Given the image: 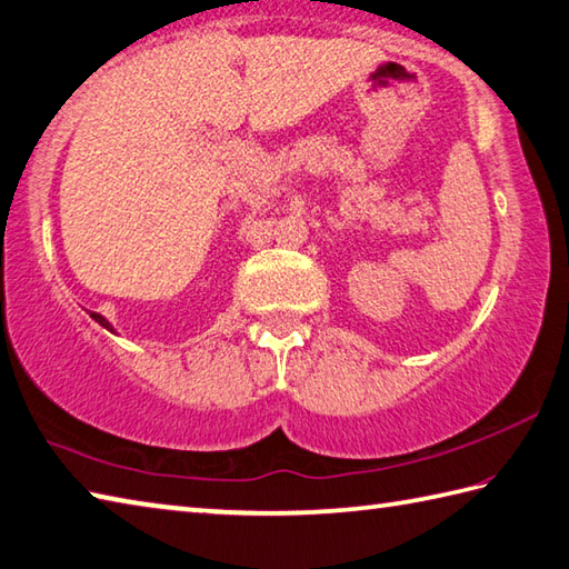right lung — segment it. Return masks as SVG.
Instances as JSON below:
<instances>
[{
  "mask_svg": "<svg viewBox=\"0 0 569 569\" xmlns=\"http://www.w3.org/2000/svg\"><path fill=\"white\" fill-rule=\"evenodd\" d=\"M88 313H91V318L98 322V326H103L106 330H110V332H116V328L113 326H110V322L103 318V316H100V313H93V310H88ZM116 336H118V332H116Z\"/></svg>",
  "mask_w": 569,
  "mask_h": 569,
  "instance_id": "add662e5",
  "label": "right lung"
}]
</instances>
